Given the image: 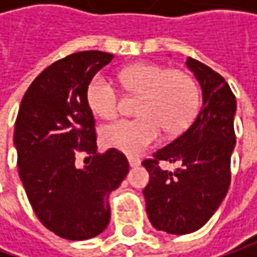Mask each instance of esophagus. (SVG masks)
I'll return each mask as SVG.
<instances>
[{"label": "esophagus", "mask_w": 257, "mask_h": 257, "mask_svg": "<svg viewBox=\"0 0 257 257\" xmlns=\"http://www.w3.org/2000/svg\"><path fill=\"white\" fill-rule=\"evenodd\" d=\"M128 164H130V167H137V166H140V160H139V159L130 157V159H128Z\"/></svg>", "instance_id": "esophagus-1"}]
</instances>
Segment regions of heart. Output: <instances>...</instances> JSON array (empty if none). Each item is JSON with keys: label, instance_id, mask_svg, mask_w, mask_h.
I'll return each instance as SVG.
<instances>
[{"label": "heart", "instance_id": "b5f03b06", "mask_svg": "<svg viewBox=\"0 0 257 257\" xmlns=\"http://www.w3.org/2000/svg\"><path fill=\"white\" fill-rule=\"evenodd\" d=\"M120 81L132 95H142L136 120H118L105 125L103 143L128 156L142 154L162 136L183 130L199 104V91L192 77L170 71L159 64H136L124 68ZM87 104L95 115L113 118L121 110V94L103 74L94 75L85 90Z\"/></svg>", "mask_w": 257, "mask_h": 257}]
</instances>
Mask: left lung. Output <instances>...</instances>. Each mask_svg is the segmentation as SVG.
<instances>
[{
    "instance_id": "left-lung-1",
    "label": "left lung",
    "mask_w": 257,
    "mask_h": 257,
    "mask_svg": "<svg viewBox=\"0 0 257 257\" xmlns=\"http://www.w3.org/2000/svg\"><path fill=\"white\" fill-rule=\"evenodd\" d=\"M186 64L202 87V108L184 133L143 162L150 174L143 190L149 219L157 230L172 234L199 230L217 210L230 184L236 144V97L229 84L192 57ZM160 161L181 167L162 171Z\"/></svg>"
}]
</instances>
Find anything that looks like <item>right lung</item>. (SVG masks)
I'll return each instance as SVG.
<instances>
[{
	"instance_id": "obj_1",
	"label": "right lung",
	"mask_w": 257,
	"mask_h": 257,
	"mask_svg": "<svg viewBox=\"0 0 257 257\" xmlns=\"http://www.w3.org/2000/svg\"><path fill=\"white\" fill-rule=\"evenodd\" d=\"M113 57L81 51L47 67L28 87L15 121L17 166L28 202L48 230L68 240L103 232L110 222L108 194L128 173L118 150L97 153L85 98L88 83ZM78 153L92 162L77 168Z\"/></svg>"
}]
</instances>
